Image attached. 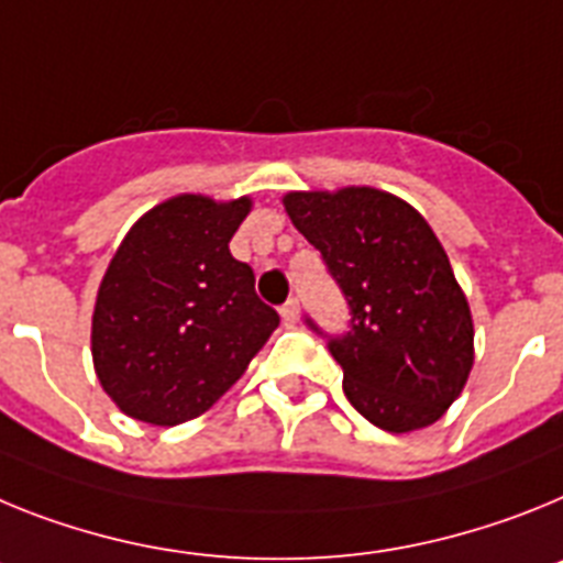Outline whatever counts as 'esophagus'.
<instances>
[{
  "instance_id": "1",
  "label": "esophagus",
  "mask_w": 563,
  "mask_h": 563,
  "mask_svg": "<svg viewBox=\"0 0 563 563\" xmlns=\"http://www.w3.org/2000/svg\"><path fill=\"white\" fill-rule=\"evenodd\" d=\"M280 317L286 322H297V317H300V300H297V297H288L280 306Z\"/></svg>"
}]
</instances>
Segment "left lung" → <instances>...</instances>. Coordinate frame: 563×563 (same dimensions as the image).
<instances>
[{"instance_id": "1", "label": "left lung", "mask_w": 563, "mask_h": 563, "mask_svg": "<svg viewBox=\"0 0 563 563\" xmlns=\"http://www.w3.org/2000/svg\"><path fill=\"white\" fill-rule=\"evenodd\" d=\"M283 203L349 302L342 334L306 317L340 363L349 402L390 433L437 422L473 368V320L433 229L371 187L291 192Z\"/></svg>"}]
</instances>
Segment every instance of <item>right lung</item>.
<instances>
[{"label": "right lung", "mask_w": 563, "mask_h": 563, "mask_svg": "<svg viewBox=\"0 0 563 563\" xmlns=\"http://www.w3.org/2000/svg\"><path fill=\"white\" fill-rule=\"evenodd\" d=\"M252 200L178 195L141 218L92 311V363L126 417L180 424L232 388L280 317L229 241Z\"/></svg>", "instance_id": "1"}]
</instances>
